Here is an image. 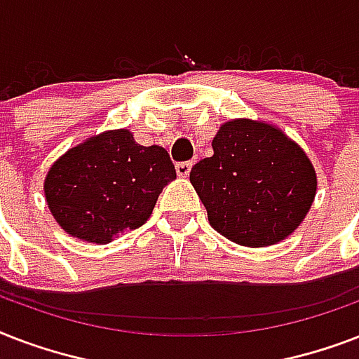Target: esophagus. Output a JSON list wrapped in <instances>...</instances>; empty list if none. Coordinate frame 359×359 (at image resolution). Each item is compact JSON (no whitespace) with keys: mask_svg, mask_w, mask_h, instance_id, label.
I'll list each match as a JSON object with an SVG mask.
<instances>
[{"mask_svg":"<svg viewBox=\"0 0 359 359\" xmlns=\"http://www.w3.org/2000/svg\"><path fill=\"white\" fill-rule=\"evenodd\" d=\"M191 165H194V162H179L175 168H177V173H179V177H188L191 171Z\"/></svg>","mask_w":359,"mask_h":359,"instance_id":"obj_1","label":"esophagus"}]
</instances>
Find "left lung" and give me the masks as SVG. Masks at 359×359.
<instances>
[{"instance_id": "left-lung-1", "label": "left lung", "mask_w": 359, "mask_h": 359, "mask_svg": "<svg viewBox=\"0 0 359 359\" xmlns=\"http://www.w3.org/2000/svg\"><path fill=\"white\" fill-rule=\"evenodd\" d=\"M214 154L191 168L190 182L219 235L240 245L281 242L309 212L317 175L281 130L235 119L222 124Z\"/></svg>"}]
</instances>
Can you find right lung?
I'll list each match as a JSON object with an SVG mask.
<instances>
[{"instance_id": "right-lung-1", "label": "right lung", "mask_w": 359, "mask_h": 359, "mask_svg": "<svg viewBox=\"0 0 359 359\" xmlns=\"http://www.w3.org/2000/svg\"><path fill=\"white\" fill-rule=\"evenodd\" d=\"M177 177L168 151L111 130L72 147L44 180L48 207L69 235L108 244L145 224L163 186Z\"/></svg>"}]
</instances>
